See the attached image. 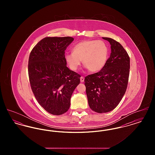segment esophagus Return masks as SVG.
Instances as JSON below:
<instances>
[{"label": "esophagus", "mask_w": 155, "mask_h": 155, "mask_svg": "<svg viewBox=\"0 0 155 155\" xmlns=\"http://www.w3.org/2000/svg\"><path fill=\"white\" fill-rule=\"evenodd\" d=\"M80 81H81V82H83L84 81V77H81V78H80Z\"/></svg>", "instance_id": "34e87169"}]
</instances>
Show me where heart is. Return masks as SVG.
Returning a JSON list of instances; mask_svg holds the SVG:
<instances>
[{"label": "heart", "instance_id": "b5f03b06", "mask_svg": "<svg viewBox=\"0 0 155 155\" xmlns=\"http://www.w3.org/2000/svg\"><path fill=\"white\" fill-rule=\"evenodd\" d=\"M109 56V48L101 40H84L74 45L73 53H67L65 59L69 67L75 71L83 64L91 72H97L105 66Z\"/></svg>", "mask_w": 155, "mask_h": 155}]
</instances>
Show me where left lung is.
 I'll list each match as a JSON object with an SVG mask.
<instances>
[{
    "label": "left lung",
    "mask_w": 155,
    "mask_h": 155,
    "mask_svg": "<svg viewBox=\"0 0 155 155\" xmlns=\"http://www.w3.org/2000/svg\"><path fill=\"white\" fill-rule=\"evenodd\" d=\"M111 45L110 56L99 72L85 78V85L90 108L99 113L115 109L128 85L130 60L127 51L117 41L103 37Z\"/></svg>",
    "instance_id": "left-lung-1"
}]
</instances>
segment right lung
Masks as SVG:
<instances>
[{
    "label": "right lung",
    "mask_w": 155,
    "mask_h": 155,
    "mask_svg": "<svg viewBox=\"0 0 155 155\" xmlns=\"http://www.w3.org/2000/svg\"><path fill=\"white\" fill-rule=\"evenodd\" d=\"M72 37H45L30 53L28 71L38 102L48 113L61 115L70 108L73 92L81 75L67 67L65 50Z\"/></svg>",
    "instance_id": "add662e5"
}]
</instances>
